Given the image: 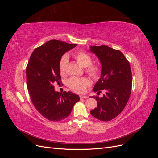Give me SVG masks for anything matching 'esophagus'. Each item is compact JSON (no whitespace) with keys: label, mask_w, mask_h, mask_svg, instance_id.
<instances>
[{"label":"esophagus","mask_w":158,"mask_h":158,"mask_svg":"<svg viewBox=\"0 0 158 158\" xmlns=\"http://www.w3.org/2000/svg\"><path fill=\"white\" fill-rule=\"evenodd\" d=\"M80 99H85V98H88V97L85 96V95H80Z\"/></svg>","instance_id":"34e87169"}]
</instances>
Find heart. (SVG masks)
Returning a JSON list of instances; mask_svg holds the SVG:
<instances>
[{"mask_svg": "<svg viewBox=\"0 0 158 158\" xmlns=\"http://www.w3.org/2000/svg\"><path fill=\"white\" fill-rule=\"evenodd\" d=\"M75 59L79 65L83 68L87 69V73L94 78H98L99 74V69L98 66L91 65L92 63V59L86 52H78L74 55ZM68 62L67 56H63L60 61L59 69L62 74L64 73L66 65ZM91 84L90 81L85 78H72L68 81V85L73 91L78 93H83L85 88Z\"/></svg>", "mask_w": 158, "mask_h": 158, "instance_id": "b5f03b06", "label": "heart"}]
</instances>
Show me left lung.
Instances as JSON below:
<instances>
[{
  "label": "left lung",
  "instance_id": "left-lung-1",
  "mask_svg": "<svg viewBox=\"0 0 158 158\" xmlns=\"http://www.w3.org/2000/svg\"><path fill=\"white\" fill-rule=\"evenodd\" d=\"M89 51L102 65L101 77L95 83L94 92H106L102 98L93 96L98 106L90 113L102 121H111L122 112L130 98L132 82L130 64L120 51L106 45L90 46Z\"/></svg>",
  "mask_w": 158,
  "mask_h": 158
}]
</instances>
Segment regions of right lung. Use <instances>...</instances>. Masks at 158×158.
Masks as SVG:
<instances>
[{
  "mask_svg": "<svg viewBox=\"0 0 158 158\" xmlns=\"http://www.w3.org/2000/svg\"><path fill=\"white\" fill-rule=\"evenodd\" d=\"M76 46L51 40L33 51L28 62L26 77L31 100L37 111L49 121H60L68 117L74 104L80 101L78 95L70 92L60 94L53 85L60 82L62 56Z\"/></svg>",
  "mask_w": 158,
  "mask_h": 158,
  "instance_id": "obj_1",
  "label": "right lung"
}]
</instances>
